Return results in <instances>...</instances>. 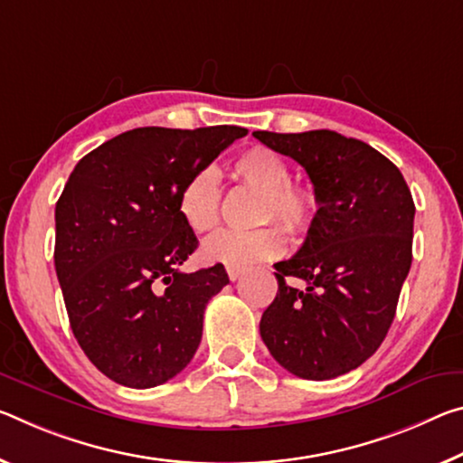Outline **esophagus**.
I'll return each mask as SVG.
<instances>
[{
  "label": "esophagus",
  "instance_id": "1",
  "mask_svg": "<svg viewBox=\"0 0 463 463\" xmlns=\"http://www.w3.org/2000/svg\"><path fill=\"white\" fill-rule=\"evenodd\" d=\"M226 274H229L231 280L234 282V280H239L241 276H243V269H241V268H232V266H229V268H226Z\"/></svg>",
  "mask_w": 463,
  "mask_h": 463
}]
</instances>
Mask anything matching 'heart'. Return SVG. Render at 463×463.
I'll return each mask as SVG.
<instances>
[{
  "label": "heart",
  "mask_w": 463,
  "mask_h": 463,
  "mask_svg": "<svg viewBox=\"0 0 463 463\" xmlns=\"http://www.w3.org/2000/svg\"><path fill=\"white\" fill-rule=\"evenodd\" d=\"M232 177L261 192L258 222L278 220L290 237H305L317 220L319 200L311 187L290 181V166L282 156L263 146L247 150L232 163ZM177 212L194 234L214 231L220 222V185L214 168H197L183 183L177 195ZM286 234L278 224L249 232L222 231L210 237L202 255L210 263L245 269L253 263L280 258Z\"/></svg>",
  "instance_id": "b5f03b06"
}]
</instances>
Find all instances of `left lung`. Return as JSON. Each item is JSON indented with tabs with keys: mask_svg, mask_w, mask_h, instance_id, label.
Wrapping results in <instances>:
<instances>
[{
	"mask_svg": "<svg viewBox=\"0 0 463 463\" xmlns=\"http://www.w3.org/2000/svg\"><path fill=\"white\" fill-rule=\"evenodd\" d=\"M253 136L297 160L319 200L303 247L274 266L278 295L261 315V340L292 375L340 377L375 354L395 317L412 263V194L400 168L361 139L329 129Z\"/></svg>",
	"mask_w": 463,
	"mask_h": 463,
	"instance_id": "obj_1",
	"label": "left lung"
}]
</instances>
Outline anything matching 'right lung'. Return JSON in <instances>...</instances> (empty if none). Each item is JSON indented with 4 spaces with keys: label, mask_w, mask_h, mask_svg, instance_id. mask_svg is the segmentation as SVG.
Here are the masks:
<instances>
[{
    "label": "right lung",
    "mask_w": 463,
    "mask_h": 463,
    "mask_svg": "<svg viewBox=\"0 0 463 463\" xmlns=\"http://www.w3.org/2000/svg\"><path fill=\"white\" fill-rule=\"evenodd\" d=\"M245 128H137L73 168L55 205V271L71 332L115 383L148 390L192 363L222 263L185 274L197 237L177 195Z\"/></svg>",
    "instance_id": "1"
}]
</instances>
